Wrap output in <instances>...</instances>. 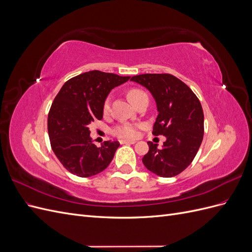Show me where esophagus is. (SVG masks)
I'll return each instance as SVG.
<instances>
[{
    "instance_id": "1",
    "label": "esophagus",
    "mask_w": 252,
    "mask_h": 252,
    "mask_svg": "<svg viewBox=\"0 0 252 252\" xmlns=\"http://www.w3.org/2000/svg\"><path fill=\"white\" fill-rule=\"evenodd\" d=\"M121 144H134L135 141H128V140H121L120 141Z\"/></svg>"
}]
</instances>
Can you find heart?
I'll list each match as a JSON object with an SVG mask.
<instances>
[{
    "instance_id": "b5f03b06",
    "label": "heart",
    "mask_w": 252,
    "mask_h": 252,
    "mask_svg": "<svg viewBox=\"0 0 252 252\" xmlns=\"http://www.w3.org/2000/svg\"><path fill=\"white\" fill-rule=\"evenodd\" d=\"M144 94H145L144 91L134 88V89H130L128 91V98L134 105L136 103V101H138L139 98L141 96H143ZM109 108H110V98L108 97V98H106V101L104 102V106H103L104 112H108ZM140 128H141V126L135 125V124L121 123L112 129L111 133L114 136H117V138H120V139H128V140L134 139L138 136Z\"/></svg>"
}]
</instances>
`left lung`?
<instances>
[{
    "label": "left lung",
    "mask_w": 252,
    "mask_h": 252,
    "mask_svg": "<svg viewBox=\"0 0 252 252\" xmlns=\"http://www.w3.org/2000/svg\"><path fill=\"white\" fill-rule=\"evenodd\" d=\"M130 81L146 87L154 95L158 114L152 134L166 136L162 148L148 142L143 164L158 177H175L191 164L203 141L200 100L184 82L169 73L139 74Z\"/></svg>",
    "instance_id": "8db88e82"
}]
</instances>
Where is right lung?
<instances>
[{"mask_svg":"<svg viewBox=\"0 0 252 252\" xmlns=\"http://www.w3.org/2000/svg\"><path fill=\"white\" fill-rule=\"evenodd\" d=\"M130 77L93 70L68 80L52 102L47 128L51 148L65 168L81 178L106 169L120 146L106 141L96 147L89 125L103 119V106L111 89Z\"/></svg>","mask_w":252,"mask_h":252,"instance_id":"add662e5","label":"right lung"}]
</instances>
